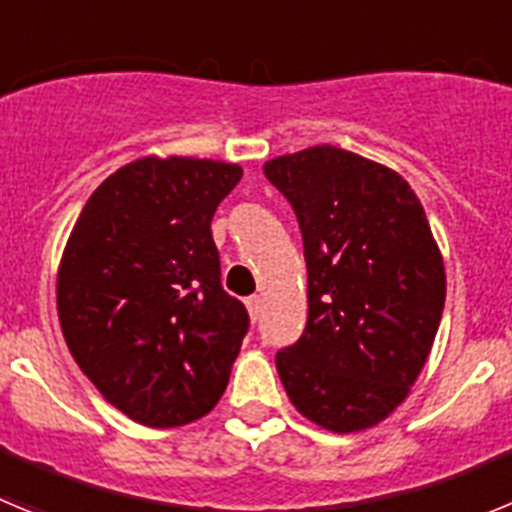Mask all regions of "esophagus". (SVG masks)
I'll return each mask as SVG.
<instances>
[{
    "instance_id": "1",
    "label": "esophagus",
    "mask_w": 512,
    "mask_h": 512,
    "mask_svg": "<svg viewBox=\"0 0 512 512\" xmlns=\"http://www.w3.org/2000/svg\"><path fill=\"white\" fill-rule=\"evenodd\" d=\"M246 307H248V315H251L253 320H259V315H261V297L259 295H251L246 300Z\"/></svg>"
}]
</instances>
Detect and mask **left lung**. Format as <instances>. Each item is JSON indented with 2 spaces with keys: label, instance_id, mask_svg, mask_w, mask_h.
Returning a JSON list of instances; mask_svg holds the SVG:
<instances>
[{
  "label": "left lung",
  "instance_id": "left-lung-1",
  "mask_svg": "<svg viewBox=\"0 0 512 512\" xmlns=\"http://www.w3.org/2000/svg\"><path fill=\"white\" fill-rule=\"evenodd\" d=\"M264 174L295 210L307 264V325L277 354L279 379L312 423L372 428L408 397L446 302L423 205L397 171L336 146Z\"/></svg>",
  "mask_w": 512,
  "mask_h": 512
}]
</instances>
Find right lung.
Returning a JSON list of instances; mask_svg holds the SVG:
<instances>
[{
	"label": "right lung",
	"instance_id": "right-lung-1",
	"mask_svg": "<svg viewBox=\"0 0 512 512\" xmlns=\"http://www.w3.org/2000/svg\"><path fill=\"white\" fill-rule=\"evenodd\" d=\"M238 164L138 158L87 200L58 269V320L81 372L130 420L176 428L223 397L248 312L220 284L212 215Z\"/></svg>",
	"mask_w": 512,
	"mask_h": 512
}]
</instances>
